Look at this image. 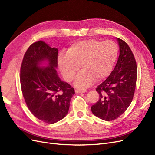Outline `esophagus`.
Masks as SVG:
<instances>
[{
    "label": "esophagus",
    "instance_id": "esophagus-1",
    "mask_svg": "<svg viewBox=\"0 0 155 155\" xmlns=\"http://www.w3.org/2000/svg\"><path fill=\"white\" fill-rule=\"evenodd\" d=\"M76 94H79V93H85L87 92V90L85 89H76V91H75Z\"/></svg>",
    "mask_w": 155,
    "mask_h": 155
}]
</instances>
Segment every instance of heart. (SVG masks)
<instances>
[{
  "instance_id": "1",
  "label": "heart",
  "mask_w": 155,
  "mask_h": 155,
  "mask_svg": "<svg viewBox=\"0 0 155 155\" xmlns=\"http://www.w3.org/2000/svg\"><path fill=\"white\" fill-rule=\"evenodd\" d=\"M118 55V45L114 41L87 39L75 43L67 54L58 56V65L64 78L71 81L80 68L83 70L75 79L78 88L90 86L95 81H101L110 74Z\"/></svg>"
}]
</instances>
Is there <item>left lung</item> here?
<instances>
[{"label":"left lung","instance_id":"obj_1","mask_svg":"<svg viewBox=\"0 0 155 155\" xmlns=\"http://www.w3.org/2000/svg\"><path fill=\"white\" fill-rule=\"evenodd\" d=\"M120 55L110 76L96 89L99 100L91 107L94 115L112 121L122 114L133 100L137 76V63L129 45L116 38Z\"/></svg>","mask_w":155,"mask_h":155}]
</instances>
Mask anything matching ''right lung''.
Returning <instances> with one entry per match:
<instances>
[{"instance_id": "1", "label": "right lung", "mask_w": 155, "mask_h": 155, "mask_svg": "<svg viewBox=\"0 0 155 155\" xmlns=\"http://www.w3.org/2000/svg\"><path fill=\"white\" fill-rule=\"evenodd\" d=\"M58 49L43 41L30 45L21 67V85L29 110L37 118L52 124L67 114L74 89L59 77Z\"/></svg>"}]
</instances>
